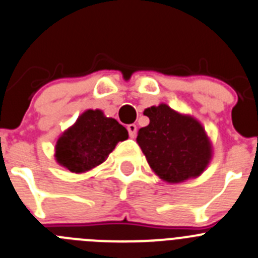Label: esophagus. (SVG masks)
I'll use <instances>...</instances> for the list:
<instances>
[{"label":"esophagus","mask_w":258,"mask_h":258,"mask_svg":"<svg viewBox=\"0 0 258 258\" xmlns=\"http://www.w3.org/2000/svg\"><path fill=\"white\" fill-rule=\"evenodd\" d=\"M127 131H128L130 138L134 139L135 136H136V132H138V128H136V126H135V124H128V126H127Z\"/></svg>","instance_id":"obj_1"}]
</instances>
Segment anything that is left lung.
<instances>
[{"mask_svg": "<svg viewBox=\"0 0 258 258\" xmlns=\"http://www.w3.org/2000/svg\"><path fill=\"white\" fill-rule=\"evenodd\" d=\"M150 122L139 130V146L150 168L162 180L177 184L198 177L212 158V145L203 126L191 115L166 104L144 110Z\"/></svg>", "mask_w": 258, "mask_h": 258, "instance_id": "1", "label": "left lung"}]
</instances>
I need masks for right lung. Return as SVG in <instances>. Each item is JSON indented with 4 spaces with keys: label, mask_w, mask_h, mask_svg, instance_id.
<instances>
[{
    "label": "right lung",
    "mask_w": 258,
    "mask_h": 258,
    "mask_svg": "<svg viewBox=\"0 0 258 258\" xmlns=\"http://www.w3.org/2000/svg\"><path fill=\"white\" fill-rule=\"evenodd\" d=\"M127 139V130L114 118L105 117L99 109H89L60 135L55 158L71 172L82 173L103 163L115 145Z\"/></svg>",
    "instance_id": "obj_1"
}]
</instances>
